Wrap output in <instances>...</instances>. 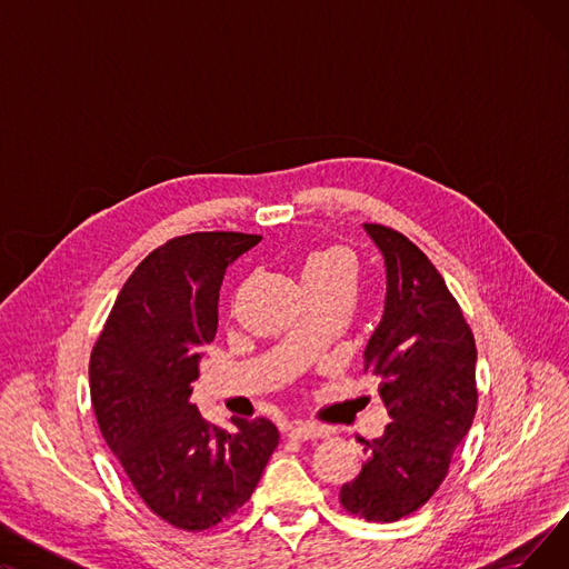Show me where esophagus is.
<instances>
[{
	"instance_id": "34e87169",
	"label": "esophagus",
	"mask_w": 569,
	"mask_h": 569,
	"mask_svg": "<svg viewBox=\"0 0 569 569\" xmlns=\"http://www.w3.org/2000/svg\"><path fill=\"white\" fill-rule=\"evenodd\" d=\"M288 436L295 440H309V438H327L330 429L313 425V422H295L288 427Z\"/></svg>"
}]
</instances>
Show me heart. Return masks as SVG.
Listing matches in <instances>:
<instances>
[{"mask_svg": "<svg viewBox=\"0 0 569 569\" xmlns=\"http://www.w3.org/2000/svg\"><path fill=\"white\" fill-rule=\"evenodd\" d=\"M322 274H343L350 277V258L343 251H322L316 253L311 258H307V262L302 264V279H311V277H322Z\"/></svg>", "mask_w": 569, "mask_h": 569, "instance_id": "obj_1", "label": "heart"}]
</instances>
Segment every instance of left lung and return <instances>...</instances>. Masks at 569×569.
Returning a JSON list of instances; mask_svg holds the SVG:
<instances>
[{
	"label": "left lung",
	"instance_id": "8db88e82",
	"mask_svg": "<svg viewBox=\"0 0 569 569\" xmlns=\"http://www.w3.org/2000/svg\"><path fill=\"white\" fill-rule=\"evenodd\" d=\"M385 258V311L365 350L390 412L385 433L365 440L367 461L341 487L346 512L392 523L438 491L477 410L475 337L433 262L410 239L365 223Z\"/></svg>",
	"mask_w": 569,
	"mask_h": 569
}]
</instances>
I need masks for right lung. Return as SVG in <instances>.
Listing matches in <instances>:
<instances>
[{
    "label": "right lung",
    "instance_id": "obj_1",
    "mask_svg": "<svg viewBox=\"0 0 569 569\" xmlns=\"http://www.w3.org/2000/svg\"><path fill=\"white\" fill-rule=\"evenodd\" d=\"M191 232L154 249L119 290L89 357L99 429L142 502L166 523L207 530L242 507L277 450V427L209 425L191 403L200 346L214 341L230 262L260 242Z\"/></svg>",
    "mask_w": 569,
    "mask_h": 569
}]
</instances>
